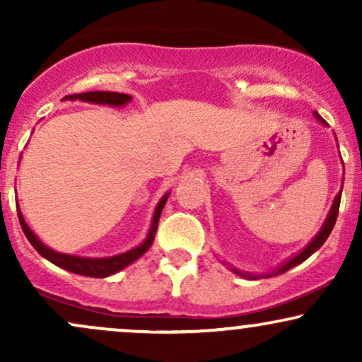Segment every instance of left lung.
<instances>
[{"label":"left lung","instance_id":"1","mask_svg":"<svg viewBox=\"0 0 362 362\" xmlns=\"http://www.w3.org/2000/svg\"><path fill=\"white\" fill-rule=\"evenodd\" d=\"M315 117L318 119V122H322V124H327L325 120H323L322 117H320V115L317 114V112H315ZM344 184V182H342ZM340 194H342V190H340V192L337 194V197L334 199V204H332V207H330V213H328V216H327V219H325V223H323V226H322V230L318 231V235L315 236L313 240H311V242L306 245L305 248H303V250L298 253V255H294L293 259H289L288 262H286V264H282L279 269H276V271H272V272H267V274H260V276H257V274H248V272H242V271H238V269H235V267H230L231 271H233L236 276H242V277H245V279H259V277H272V276H279V274H284V272H288L289 269H293V267H296V265H300L301 262H305L306 259H308V257L311 255V253H315L318 250L320 247H322L323 243L327 242V238H328V235L332 233V230H334V224H335V221H337V216H339V206H340Z\"/></svg>","mask_w":362,"mask_h":362}]
</instances>
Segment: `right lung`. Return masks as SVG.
Instances as JSON below:
<instances>
[{"label":"right lung","instance_id":"1","mask_svg":"<svg viewBox=\"0 0 362 362\" xmlns=\"http://www.w3.org/2000/svg\"><path fill=\"white\" fill-rule=\"evenodd\" d=\"M64 100H81V102L98 103V105L124 107L127 102H131V97L126 93H115V91H86V93L68 95V97H64ZM168 195L170 194H165L163 197H161V201L158 202L155 216H153L151 228H149V233L143 243L138 245V247L132 248V250L129 252L119 253V255H114V257H103V259H90V257H78V255H69V253L54 252L47 247V245H44L39 238H37V235L30 230V228H28V224L25 223L20 209H18V219H20V224H22L25 236L28 238V242L32 243V247H34L35 250L44 257V259L52 262V264L57 265V267L66 269V271L74 272V274H80V276L107 277V276H112V274L122 271V269L127 267L129 264L138 260L144 252H148V248L151 247L153 240H155L158 221H160L161 211H163Z\"/></svg>","mask_w":362,"mask_h":362}]
</instances>
